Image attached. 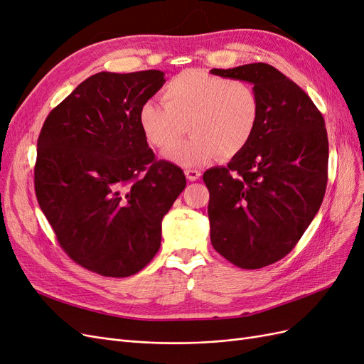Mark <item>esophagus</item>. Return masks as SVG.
Here are the masks:
<instances>
[{"label": "esophagus", "instance_id": "obj_1", "mask_svg": "<svg viewBox=\"0 0 364 364\" xmlns=\"http://www.w3.org/2000/svg\"><path fill=\"white\" fill-rule=\"evenodd\" d=\"M185 174H186V178H188L190 181H197L202 176V173H200V170H196V168H188V170H185Z\"/></svg>", "mask_w": 364, "mask_h": 364}]
</instances>
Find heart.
<instances>
[{"instance_id": "obj_1", "label": "heart", "mask_w": 364, "mask_h": 364, "mask_svg": "<svg viewBox=\"0 0 364 364\" xmlns=\"http://www.w3.org/2000/svg\"><path fill=\"white\" fill-rule=\"evenodd\" d=\"M159 103L141 105L138 121L153 147L168 150L189 127L193 136L167 153L181 167H197L218 153L232 158L249 144L259 118V97L250 83L186 70L164 86Z\"/></svg>"}]
</instances>
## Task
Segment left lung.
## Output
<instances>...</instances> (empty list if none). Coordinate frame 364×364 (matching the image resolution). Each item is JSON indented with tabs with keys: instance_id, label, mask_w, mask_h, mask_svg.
Wrapping results in <instances>:
<instances>
[{
	"instance_id": "obj_1",
	"label": "left lung",
	"mask_w": 364,
	"mask_h": 364,
	"mask_svg": "<svg viewBox=\"0 0 364 364\" xmlns=\"http://www.w3.org/2000/svg\"><path fill=\"white\" fill-rule=\"evenodd\" d=\"M211 74L253 85L259 118L249 144L226 167L205 171L211 243L241 269H261L296 246L322 205L328 136L322 114L272 65Z\"/></svg>"
}]
</instances>
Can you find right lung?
<instances>
[{"label": "right lung", "mask_w": 364, "mask_h": 364, "mask_svg": "<svg viewBox=\"0 0 364 364\" xmlns=\"http://www.w3.org/2000/svg\"><path fill=\"white\" fill-rule=\"evenodd\" d=\"M164 75L87 77L50 112L38 139L42 213L68 257L102 277L147 266L161 246L162 218L186 185L178 165L155 159L138 121Z\"/></svg>", "instance_id": "add662e5"}]
</instances>
